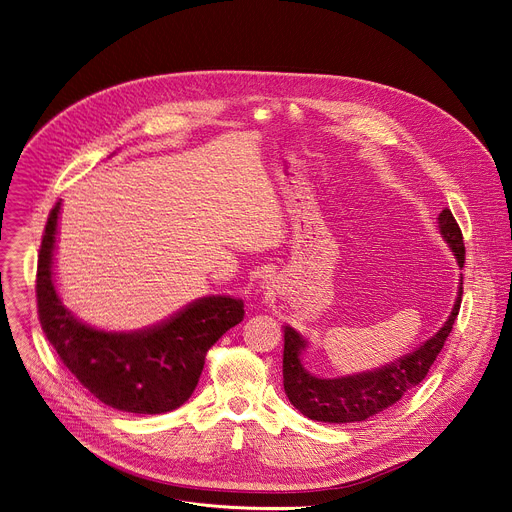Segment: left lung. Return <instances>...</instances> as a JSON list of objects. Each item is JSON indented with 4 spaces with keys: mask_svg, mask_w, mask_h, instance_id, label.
<instances>
[{
    "mask_svg": "<svg viewBox=\"0 0 512 512\" xmlns=\"http://www.w3.org/2000/svg\"><path fill=\"white\" fill-rule=\"evenodd\" d=\"M440 233L456 253L458 265L464 267L466 247L462 231L450 208L440 212ZM462 304V287L458 291V300L452 310V316L444 328L431 336L423 346H419L409 356L389 364V367L342 379H318L304 371L300 354L306 348L304 338L285 326V344H283V389L289 403L300 409L306 417L324 421V423H352L364 421L367 417L391 407L397 403L411 387L419 385L437 354L442 352L446 338L454 328Z\"/></svg>",
    "mask_w": 512,
    "mask_h": 512,
    "instance_id": "1",
    "label": "left lung"
}]
</instances>
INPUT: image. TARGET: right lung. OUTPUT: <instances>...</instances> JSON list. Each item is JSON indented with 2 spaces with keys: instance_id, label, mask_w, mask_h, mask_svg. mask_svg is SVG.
<instances>
[{
  "instance_id": "obj_1",
  "label": "right lung",
  "mask_w": 512,
  "mask_h": 512,
  "mask_svg": "<svg viewBox=\"0 0 512 512\" xmlns=\"http://www.w3.org/2000/svg\"><path fill=\"white\" fill-rule=\"evenodd\" d=\"M60 202L48 214L36 271L38 318L64 367L105 405L156 415L174 411L194 393L210 346L243 316V302L210 296L172 320L135 334L89 328L62 306L52 283V249Z\"/></svg>"
}]
</instances>
